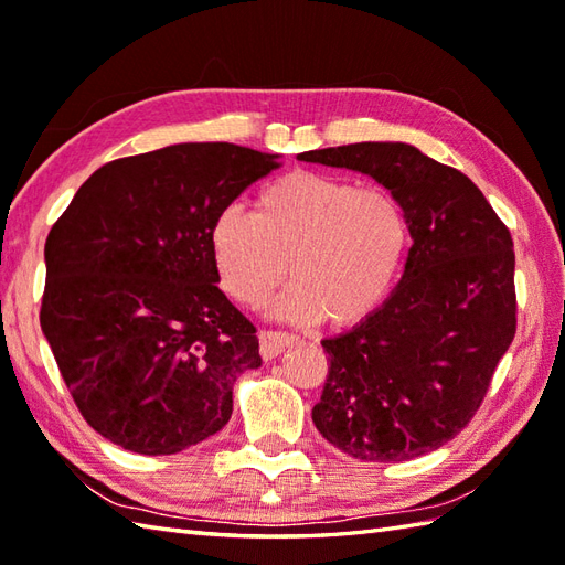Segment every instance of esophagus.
Segmentation results:
<instances>
[{
  "instance_id": "obj_1",
  "label": "esophagus",
  "mask_w": 565,
  "mask_h": 565,
  "mask_svg": "<svg viewBox=\"0 0 565 565\" xmlns=\"http://www.w3.org/2000/svg\"><path fill=\"white\" fill-rule=\"evenodd\" d=\"M294 342H296V338L289 332L262 330L259 332V354H262V359H274L276 354H281L284 347H289Z\"/></svg>"
}]
</instances>
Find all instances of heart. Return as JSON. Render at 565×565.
Listing matches in <instances>:
<instances>
[{
  "label": "heart",
  "mask_w": 565,
  "mask_h": 565,
  "mask_svg": "<svg viewBox=\"0 0 565 565\" xmlns=\"http://www.w3.org/2000/svg\"><path fill=\"white\" fill-rule=\"evenodd\" d=\"M209 239L221 286L237 303L259 306L289 262L294 284L276 313L344 328L388 296L411 245V223L388 191L296 170L259 189L255 213L237 203L221 209Z\"/></svg>",
  "instance_id": "b5f03b06"
}]
</instances>
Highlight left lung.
<instances>
[{"label":"left lung","mask_w":565,"mask_h":565,"mask_svg":"<svg viewBox=\"0 0 565 565\" xmlns=\"http://www.w3.org/2000/svg\"><path fill=\"white\" fill-rule=\"evenodd\" d=\"M303 162L374 177L411 223L398 289L340 338L322 340L318 431L362 461H407L471 423L518 330L514 249L471 179L405 142L310 150Z\"/></svg>","instance_id":"left-lung-1"}]
</instances>
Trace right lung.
I'll return each mask as SVG.
<instances>
[{
	"instance_id": "obj_1",
	"label": "right lung",
	"mask_w": 565,
	"mask_h": 565,
	"mask_svg": "<svg viewBox=\"0 0 565 565\" xmlns=\"http://www.w3.org/2000/svg\"><path fill=\"white\" fill-rule=\"evenodd\" d=\"M279 167L233 142H182L99 167L45 239L41 328L87 425L128 451L221 431L257 328L218 289L211 223Z\"/></svg>"
}]
</instances>
